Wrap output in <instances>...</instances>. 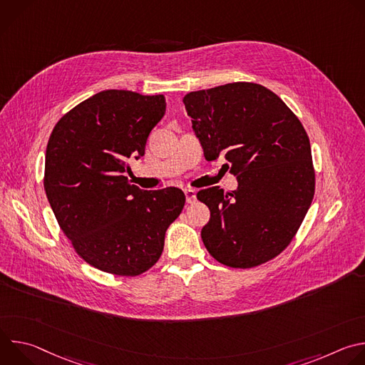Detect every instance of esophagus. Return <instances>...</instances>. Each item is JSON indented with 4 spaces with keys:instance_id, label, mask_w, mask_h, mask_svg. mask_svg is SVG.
<instances>
[{
    "instance_id": "esophagus-1",
    "label": "esophagus",
    "mask_w": 365,
    "mask_h": 365,
    "mask_svg": "<svg viewBox=\"0 0 365 365\" xmlns=\"http://www.w3.org/2000/svg\"><path fill=\"white\" fill-rule=\"evenodd\" d=\"M183 192H185V196H186V202H187V203H193V202L196 200V192H195L193 189L186 187V189H183Z\"/></svg>"
}]
</instances>
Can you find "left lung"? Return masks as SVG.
Here are the masks:
<instances>
[{
    "label": "left lung",
    "mask_w": 365,
    "mask_h": 365,
    "mask_svg": "<svg viewBox=\"0 0 365 365\" xmlns=\"http://www.w3.org/2000/svg\"><path fill=\"white\" fill-rule=\"evenodd\" d=\"M206 160L222 154L238 187L197 192L211 218L200 232L220 263L250 269L280 254L299 230L315 193L309 137L270 89L234 82L183 98Z\"/></svg>",
    "instance_id": "obj_1"
}]
</instances>
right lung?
Returning a JSON list of instances; mask_svg holds the SVG:
<instances>
[{"label": "right lung", "mask_w": 365, "mask_h": 365, "mask_svg": "<svg viewBox=\"0 0 365 365\" xmlns=\"http://www.w3.org/2000/svg\"><path fill=\"white\" fill-rule=\"evenodd\" d=\"M166 113L163 95L101 91L63 115L46 148L44 190L76 252L102 272L138 276L160 258L180 215L178 187L144 190L125 178Z\"/></svg>", "instance_id": "add662e5"}]
</instances>
